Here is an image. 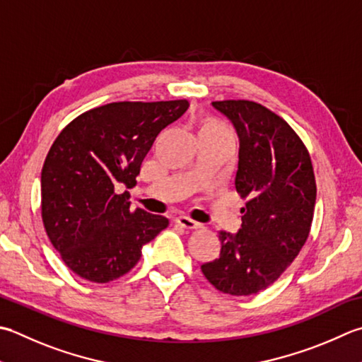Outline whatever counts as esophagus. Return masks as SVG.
I'll list each match as a JSON object with an SVG mask.
<instances>
[{
    "instance_id": "1",
    "label": "esophagus",
    "mask_w": 362,
    "mask_h": 362,
    "mask_svg": "<svg viewBox=\"0 0 362 362\" xmlns=\"http://www.w3.org/2000/svg\"><path fill=\"white\" fill-rule=\"evenodd\" d=\"M175 223L179 224V226H182V228H185V229H197L201 226L199 223H196L194 219H191L188 216H177L175 218Z\"/></svg>"
}]
</instances>
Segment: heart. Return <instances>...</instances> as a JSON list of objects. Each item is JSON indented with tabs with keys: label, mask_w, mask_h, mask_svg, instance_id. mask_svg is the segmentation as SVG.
Here are the masks:
<instances>
[{
	"label": "heart",
	"mask_w": 362,
	"mask_h": 362,
	"mask_svg": "<svg viewBox=\"0 0 362 362\" xmlns=\"http://www.w3.org/2000/svg\"><path fill=\"white\" fill-rule=\"evenodd\" d=\"M205 127H209V129H211V130H216V132H221V133H228V134H230L229 133V130L226 129V127L221 124V122H216V120H211V122H209L207 125Z\"/></svg>",
	"instance_id": "b5f03b06"
}]
</instances>
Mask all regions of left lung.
Here are the masks:
<instances>
[{
    "label": "left lung",
    "mask_w": 362,
    "mask_h": 362,
    "mask_svg": "<svg viewBox=\"0 0 362 362\" xmlns=\"http://www.w3.org/2000/svg\"><path fill=\"white\" fill-rule=\"evenodd\" d=\"M211 105L238 134L235 188L246 205L242 228L219 232V257L201 270L219 292L246 296L272 286L306 243L315 177L306 146L284 119L250 100Z\"/></svg>",
    "instance_id": "1"
}]
</instances>
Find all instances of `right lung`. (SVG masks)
I'll list each match as a JSON object with an SVG mask.
<instances>
[{
    "label": "right lung",
    "mask_w": 362,
    "mask_h": 362,
    "mask_svg": "<svg viewBox=\"0 0 362 362\" xmlns=\"http://www.w3.org/2000/svg\"><path fill=\"white\" fill-rule=\"evenodd\" d=\"M188 100L116 102L74 119L45 158L42 219L70 270L90 282L115 281L138 264L141 250L168 218L132 211L129 191L155 138L188 110Z\"/></svg>",
    "instance_id": "1"
}]
</instances>
